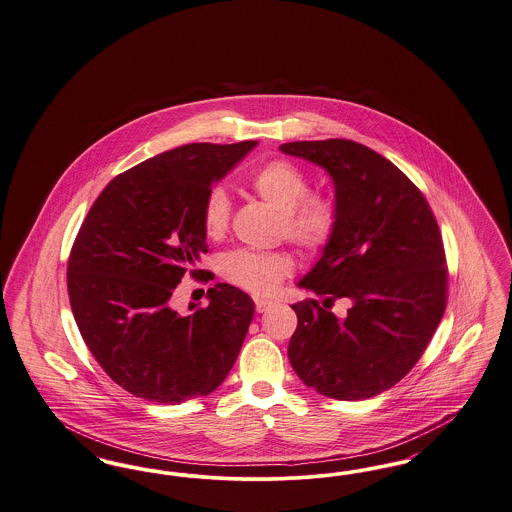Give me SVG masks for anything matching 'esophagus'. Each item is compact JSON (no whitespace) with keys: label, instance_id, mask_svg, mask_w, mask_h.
Returning <instances> with one entry per match:
<instances>
[{"label":"esophagus","instance_id":"esophagus-1","mask_svg":"<svg viewBox=\"0 0 512 512\" xmlns=\"http://www.w3.org/2000/svg\"><path fill=\"white\" fill-rule=\"evenodd\" d=\"M254 302H256V312L258 313L267 312L269 308L275 306V302H273V300H267V298H256Z\"/></svg>","mask_w":512,"mask_h":512}]
</instances>
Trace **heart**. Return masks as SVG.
Wrapping results in <instances>:
<instances>
[{
  "label": "heart",
  "instance_id": "heart-1",
  "mask_svg": "<svg viewBox=\"0 0 512 512\" xmlns=\"http://www.w3.org/2000/svg\"><path fill=\"white\" fill-rule=\"evenodd\" d=\"M252 191L279 212L283 235L306 250L317 252L331 243L338 210L333 199L325 195H308L310 179L287 160H271L250 178ZM231 202L222 187L208 191L202 202V229L208 239H220L227 231ZM292 269L285 252L233 250L222 260L223 277L254 294L277 289Z\"/></svg>",
  "mask_w": 512,
  "mask_h": 512
}]
</instances>
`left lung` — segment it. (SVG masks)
I'll use <instances>...</instances> for the list:
<instances>
[{"label":"left lung","instance_id":"left-lung-1","mask_svg":"<svg viewBox=\"0 0 512 512\" xmlns=\"http://www.w3.org/2000/svg\"><path fill=\"white\" fill-rule=\"evenodd\" d=\"M279 151L323 168L338 210L331 243L298 281L323 304H292L290 365L327 398H373L413 369L442 321L447 271L438 223L409 178L365 145L294 141ZM336 297L353 304L346 318L326 310Z\"/></svg>","mask_w":512,"mask_h":512}]
</instances>
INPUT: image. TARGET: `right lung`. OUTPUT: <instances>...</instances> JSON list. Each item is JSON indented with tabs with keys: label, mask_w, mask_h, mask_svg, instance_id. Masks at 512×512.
<instances>
[{
	"label": "right lung",
	"mask_w": 512,
	"mask_h": 512,
	"mask_svg": "<svg viewBox=\"0 0 512 512\" xmlns=\"http://www.w3.org/2000/svg\"><path fill=\"white\" fill-rule=\"evenodd\" d=\"M258 141L191 143L116 176L89 208L68 260L76 325L103 371L143 400L181 403L214 392L254 317L233 285L179 313L172 294L208 252L202 202Z\"/></svg>",
	"instance_id": "right-lung-1"
}]
</instances>
